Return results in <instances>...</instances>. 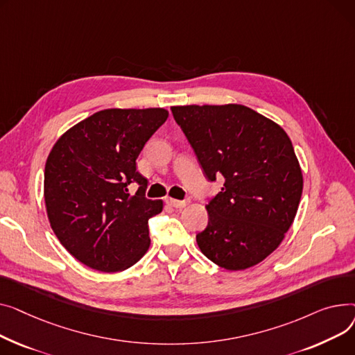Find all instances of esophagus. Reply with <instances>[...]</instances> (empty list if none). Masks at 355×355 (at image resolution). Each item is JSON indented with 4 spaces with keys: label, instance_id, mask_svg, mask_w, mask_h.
Segmentation results:
<instances>
[{
    "label": "esophagus",
    "instance_id": "1",
    "mask_svg": "<svg viewBox=\"0 0 355 355\" xmlns=\"http://www.w3.org/2000/svg\"><path fill=\"white\" fill-rule=\"evenodd\" d=\"M166 202L173 207H184L187 203H189V200H176V199H168Z\"/></svg>",
    "mask_w": 355,
    "mask_h": 355
}]
</instances>
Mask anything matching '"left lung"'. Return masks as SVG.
<instances>
[{
    "instance_id": "1",
    "label": "left lung",
    "mask_w": 355,
    "mask_h": 355,
    "mask_svg": "<svg viewBox=\"0 0 355 355\" xmlns=\"http://www.w3.org/2000/svg\"><path fill=\"white\" fill-rule=\"evenodd\" d=\"M171 110L203 176L223 182L196 235L202 254L229 270L259 263L279 246L298 211L302 173L293 143L277 123L241 104Z\"/></svg>"
}]
</instances>
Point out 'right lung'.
<instances>
[{
  "label": "right lung",
  "instance_id": "add662e5",
  "mask_svg": "<svg viewBox=\"0 0 355 355\" xmlns=\"http://www.w3.org/2000/svg\"><path fill=\"white\" fill-rule=\"evenodd\" d=\"M164 109H107L62 135L44 171L47 215L61 245L80 262L119 272L149 249L148 222L162 200L146 198L136 169L144 144L168 119ZM139 187L135 196L128 186Z\"/></svg>",
  "mask_w": 355,
  "mask_h": 355
}]
</instances>
